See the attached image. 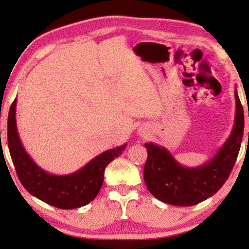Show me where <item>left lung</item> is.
Returning a JSON list of instances; mask_svg holds the SVG:
<instances>
[{"label":"left lung","mask_w":249,"mask_h":249,"mask_svg":"<svg viewBox=\"0 0 249 249\" xmlns=\"http://www.w3.org/2000/svg\"><path fill=\"white\" fill-rule=\"evenodd\" d=\"M236 115L226 142L210 161L188 168L177 161L168 149L145 142L147 160L144 168L146 187L155 198L175 206H193L213 196L229 178L244 135V110L234 89Z\"/></svg>","instance_id":"left-lung-1"}]
</instances>
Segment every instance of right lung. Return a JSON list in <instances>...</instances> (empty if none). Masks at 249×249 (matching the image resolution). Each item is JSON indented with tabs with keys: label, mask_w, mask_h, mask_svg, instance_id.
<instances>
[{
	"label": "right lung",
	"mask_w": 249,
	"mask_h": 249,
	"mask_svg": "<svg viewBox=\"0 0 249 249\" xmlns=\"http://www.w3.org/2000/svg\"><path fill=\"white\" fill-rule=\"evenodd\" d=\"M16 108L17 98L9 111L8 145L17 175L27 192L57 209H77L90 203L103 185L105 168L122 154L127 144L107 149L76 172L52 175L37 165L23 148L17 129Z\"/></svg>",
	"instance_id": "right-lung-1"
}]
</instances>
